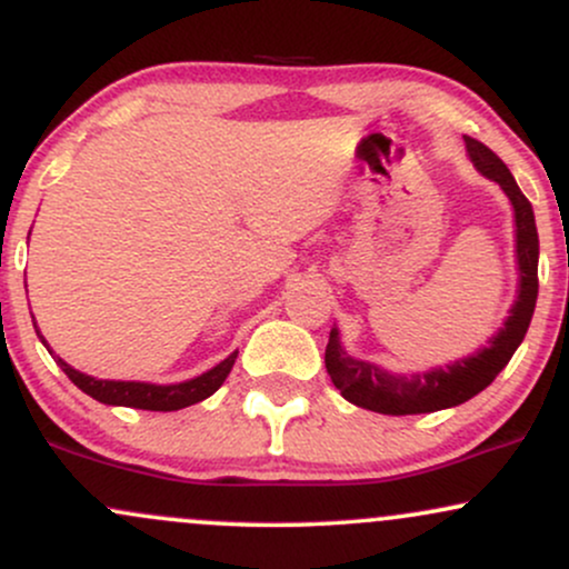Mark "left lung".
<instances>
[{"mask_svg": "<svg viewBox=\"0 0 569 569\" xmlns=\"http://www.w3.org/2000/svg\"><path fill=\"white\" fill-rule=\"evenodd\" d=\"M468 158L476 171L487 176L489 181L500 184L506 198L513 208V234H516V270H519V289L508 310L506 323L500 326L498 335L489 337L485 348L460 361L436 367L417 375H393V371L377 367V363L363 361V358L350 356L339 342V329H331L329 345H326V371H329L335 388L356 407L380 411V415H428L466 403L468 398L487 388L495 377L506 369L516 348L530 329L535 302H538V227H535V213L530 200L521 194L519 184L492 149L485 143L468 139Z\"/></svg>", "mask_w": 569, "mask_h": 569, "instance_id": "8db88e82", "label": "left lung"}]
</instances>
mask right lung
<instances>
[{"mask_svg": "<svg viewBox=\"0 0 569 569\" xmlns=\"http://www.w3.org/2000/svg\"><path fill=\"white\" fill-rule=\"evenodd\" d=\"M37 337L42 339V345L48 348V342H44V337L39 335V329H37ZM50 356H53V350H50ZM53 358H56L58 367L67 371L69 380L74 382L77 388L82 390V393L96 398V401L109 403V407H133V409H147V411H176V409L192 407V403L202 401V398L217 393V390L221 388V382H224L227 375H230L234 358H238V352H230L224 361L217 363L213 369L202 371L200 377H192V380L176 382V385L130 382V380L128 382L126 380H96V377L82 375V371L69 367L63 358H58V356H53Z\"/></svg>", "mask_w": 569, "mask_h": 569, "instance_id": "1", "label": "right lung"}]
</instances>
